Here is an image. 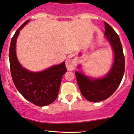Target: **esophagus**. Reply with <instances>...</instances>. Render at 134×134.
Here are the masks:
<instances>
[{
	"label": "esophagus",
	"instance_id": "esophagus-1",
	"mask_svg": "<svg viewBox=\"0 0 134 134\" xmlns=\"http://www.w3.org/2000/svg\"><path fill=\"white\" fill-rule=\"evenodd\" d=\"M66 66L68 70H73L75 68L76 62L72 58H68L66 61Z\"/></svg>",
	"mask_w": 134,
	"mask_h": 134
}]
</instances>
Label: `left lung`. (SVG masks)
Returning <instances> with one entry per match:
<instances>
[{"mask_svg":"<svg viewBox=\"0 0 134 134\" xmlns=\"http://www.w3.org/2000/svg\"><path fill=\"white\" fill-rule=\"evenodd\" d=\"M104 27V35L114 52V62L110 71L101 78H92L81 71H75L81 94L88 100L95 103L110 97L119 86L125 73V57L119 35L106 22Z\"/></svg>","mask_w":134,"mask_h":134,"instance_id":"left-lung-1","label":"left lung"}]
</instances>
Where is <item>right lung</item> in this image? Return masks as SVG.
<instances>
[{
	"label": "right lung",
	"instance_id": "1",
	"mask_svg": "<svg viewBox=\"0 0 134 134\" xmlns=\"http://www.w3.org/2000/svg\"><path fill=\"white\" fill-rule=\"evenodd\" d=\"M29 21L22 24L12 38L9 52L11 74L15 86L23 97L35 105L44 107L56 99L62 77L67 70L65 62L38 72L29 71L20 65L16 55V41L20 30Z\"/></svg>",
	"mask_w": 134,
	"mask_h": 134
}]
</instances>
